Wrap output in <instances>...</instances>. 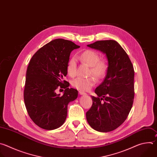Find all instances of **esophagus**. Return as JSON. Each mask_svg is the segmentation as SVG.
<instances>
[{
  "label": "esophagus",
  "mask_w": 157,
  "mask_h": 157,
  "mask_svg": "<svg viewBox=\"0 0 157 157\" xmlns=\"http://www.w3.org/2000/svg\"><path fill=\"white\" fill-rule=\"evenodd\" d=\"M78 93H79V95H86V93H85L83 91H78Z\"/></svg>",
  "instance_id": "esophagus-1"
}]
</instances>
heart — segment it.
Masks as SVG:
<instances>
[{"label":"heart","instance_id":"b5f03b06","mask_svg":"<svg viewBox=\"0 0 157 157\" xmlns=\"http://www.w3.org/2000/svg\"><path fill=\"white\" fill-rule=\"evenodd\" d=\"M79 59L83 63L90 66V74L93 75L96 78H102L107 71V65L103 60H100L98 54L93 50H86L79 56ZM77 59L71 57L67 64V72L71 77H74L77 73ZM96 78L94 77L88 78L77 77L72 81V85L81 91H88L96 83Z\"/></svg>","mask_w":157,"mask_h":157}]
</instances>
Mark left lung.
<instances>
[{
    "instance_id": "obj_1",
    "label": "left lung",
    "mask_w": 157,
    "mask_h": 157,
    "mask_svg": "<svg viewBox=\"0 0 157 157\" xmlns=\"http://www.w3.org/2000/svg\"><path fill=\"white\" fill-rule=\"evenodd\" d=\"M87 46L105 54L108 67L105 80L95 90L98 97L91 96L93 105L86 113V120L93 129L110 132L125 121L132 108L134 67L126 51L114 40L98 41Z\"/></svg>"
}]
</instances>
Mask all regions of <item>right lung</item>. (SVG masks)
<instances>
[{
  "instance_id": "1",
  "label": "right lung",
  "mask_w": 157,
  "mask_h": 157,
  "mask_svg": "<svg viewBox=\"0 0 157 157\" xmlns=\"http://www.w3.org/2000/svg\"><path fill=\"white\" fill-rule=\"evenodd\" d=\"M80 46L64 39H56L40 48L31 57L26 73L24 101L28 113L40 128L54 130L63 124L67 105L78 97V91L69 88L63 80L71 52ZM63 95L55 93L59 86Z\"/></svg>"
}]
</instances>
